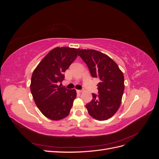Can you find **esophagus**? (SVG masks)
Returning <instances> with one entry per match:
<instances>
[{
	"label": "esophagus",
	"mask_w": 159,
	"mask_h": 159,
	"mask_svg": "<svg viewBox=\"0 0 159 159\" xmlns=\"http://www.w3.org/2000/svg\"><path fill=\"white\" fill-rule=\"evenodd\" d=\"M82 90H77V92H78V93H81V92H82Z\"/></svg>",
	"instance_id": "34e87169"
}]
</instances>
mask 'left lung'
<instances>
[{
	"label": "left lung",
	"instance_id": "left-lung-1",
	"mask_svg": "<svg viewBox=\"0 0 159 159\" xmlns=\"http://www.w3.org/2000/svg\"><path fill=\"white\" fill-rule=\"evenodd\" d=\"M78 56L87 64L93 78H98L99 95L92 94L91 102L85 105L91 117L105 121L116 113L121 103L125 89L122 71L107 55L95 50H80Z\"/></svg>",
	"mask_w": 159,
	"mask_h": 159
}]
</instances>
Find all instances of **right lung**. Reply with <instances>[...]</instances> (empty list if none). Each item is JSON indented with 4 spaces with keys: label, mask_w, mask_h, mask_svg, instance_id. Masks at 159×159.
Here are the masks:
<instances>
[{
    "label": "right lung",
    "mask_w": 159,
    "mask_h": 159,
    "mask_svg": "<svg viewBox=\"0 0 159 159\" xmlns=\"http://www.w3.org/2000/svg\"><path fill=\"white\" fill-rule=\"evenodd\" d=\"M80 48L56 47L49 52L34 70L30 91L38 108L53 121L69 115L76 98L75 89L58 85L64 79V72L78 56Z\"/></svg>",
    "instance_id": "add662e5"
}]
</instances>
